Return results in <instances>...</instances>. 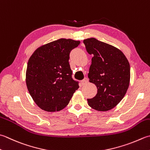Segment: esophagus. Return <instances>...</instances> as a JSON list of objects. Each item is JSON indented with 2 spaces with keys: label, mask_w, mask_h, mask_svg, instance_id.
Wrapping results in <instances>:
<instances>
[{
  "label": "esophagus",
  "mask_w": 150,
  "mask_h": 150,
  "mask_svg": "<svg viewBox=\"0 0 150 150\" xmlns=\"http://www.w3.org/2000/svg\"><path fill=\"white\" fill-rule=\"evenodd\" d=\"M88 79L87 77H85L83 81H81V84L83 85H84L88 83Z\"/></svg>",
  "instance_id": "34e87169"
}]
</instances>
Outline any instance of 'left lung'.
Listing matches in <instances>:
<instances>
[{
    "label": "left lung",
    "mask_w": 150,
    "mask_h": 150,
    "mask_svg": "<svg viewBox=\"0 0 150 150\" xmlns=\"http://www.w3.org/2000/svg\"><path fill=\"white\" fill-rule=\"evenodd\" d=\"M88 54H92L90 67V82L98 88L96 96L87 99L93 109L107 111L115 107L124 98L130 81V66L118 49L95 38L84 40Z\"/></svg>",
    "instance_id": "obj_1"
}]
</instances>
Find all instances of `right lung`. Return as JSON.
I'll return each mask as SVG.
<instances>
[{"label": "right lung", "instance_id": "1", "mask_svg": "<svg viewBox=\"0 0 150 150\" xmlns=\"http://www.w3.org/2000/svg\"><path fill=\"white\" fill-rule=\"evenodd\" d=\"M79 41L59 39L38 48L29 58L26 83L36 104L47 112L60 111L79 88L69 64L71 50Z\"/></svg>", "mask_w": 150, "mask_h": 150}]
</instances>
